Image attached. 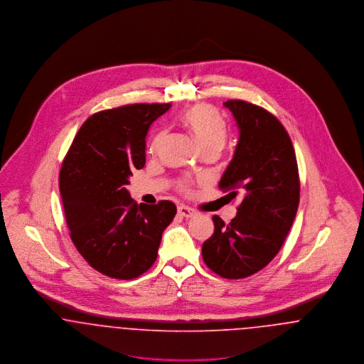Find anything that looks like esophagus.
Here are the masks:
<instances>
[{"label":"esophagus","instance_id":"34e87169","mask_svg":"<svg viewBox=\"0 0 364 364\" xmlns=\"http://www.w3.org/2000/svg\"><path fill=\"white\" fill-rule=\"evenodd\" d=\"M178 214L184 218H191L196 214V211L193 208H188V206H178Z\"/></svg>","mask_w":364,"mask_h":364}]
</instances>
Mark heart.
Instances as JSON below:
<instances>
[{"label": "heart", "mask_w": 364, "mask_h": 364, "mask_svg": "<svg viewBox=\"0 0 364 364\" xmlns=\"http://www.w3.org/2000/svg\"><path fill=\"white\" fill-rule=\"evenodd\" d=\"M183 122L190 129L200 149L221 150L228 138V127L221 114L208 105H196L183 116ZM165 139V131L158 132L153 141L151 150L156 151Z\"/></svg>", "instance_id": "1"}]
</instances>
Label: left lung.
<instances>
[{
    "label": "left lung",
    "mask_w": 364,
    "mask_h": 364,
    "mask_svg": "<svg viewBox=\"0 0 364 364\" xmlns=\"http://www.w3.org/2000/svg\"><path fill=\"white\" fill-rule=\"evenodd\" d=\"M224 106L240 138L218 186L242 199L229 224L213 217L214 233L203 242L202 257L218 276L237 279L258 273L277 255L297 213L300 181L292 141L277 117L239 100Z\"/></svg>",
    "instance_id": "1"
}]
</instances>
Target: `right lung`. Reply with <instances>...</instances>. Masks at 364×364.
Instances as JSON below:
<instances>
[{
    "label": "right lung",
    "instance_id": "right-lung-1",
    "mask_svg": "<svg viewBox=\"0 0 364 364\" xmlns=\"http://www.w3.org/2000/svg\"><path fill=\"white\" fill-rule=\"evenodd\" d=\"M171 104H134L88 117L60 172L70 239L87 263L105 276L132 279L158 255L162 232L177 208L169 200L138 205L127 190L146 164V135Z\"/></svg>",
    "mask_w": 364,
    "mask_h": 364
}]
</instances>
